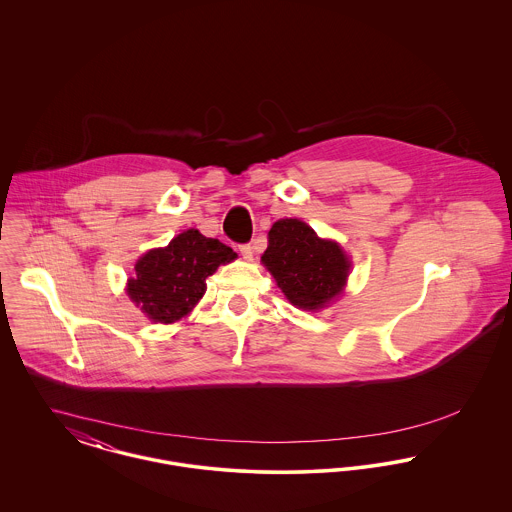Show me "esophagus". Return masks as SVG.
<instances>
[{"instance_id":"1","label":"esophagus","mask_w":512,"mask_h":512,"mask_svg":"<svg viewBox=\"0 0 512 512\" xmlns=\"http://www.w3.org/2000/svg\"><path fill=\"white\" fill-rule=\"evenodd\" d=\"M240 253H242V257H244L245 261H251V257H253V247L249 244L240 245Z\"/></svg>"}]
</instances>
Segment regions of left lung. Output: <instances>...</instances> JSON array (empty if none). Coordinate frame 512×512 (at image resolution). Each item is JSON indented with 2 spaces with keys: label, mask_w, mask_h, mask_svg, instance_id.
<instances>
[{
  "label": "left lung",
  "mask_w": 512,
  "mask_h": 512,
  "mask_svg": "<svg viewBox=\"0 0 512 512\" xmlns=\"http://www.w3.org/2000/svg\"><path fill=\"white\" fill-rule=\"evenodd\" d=\"M261 261L290 303L307 311L322 309L340 295L351 267L340 245L320 240L297 219L272 224Z\"/></svg>",
  "instance_id": "left-lung-1"
}]
</instances>
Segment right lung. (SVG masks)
<instances>
[{
    "label": "right lung",
    "instance_id": "1",
    "mask_svg": "<svg viewBox=\"0 0 512 512\" xmlns=\"http://www.w3.org/2000/svg\"><path fill=\"white\" fill-rule=\"evenodd\" d=\"M236 259L232 247L199 230L178 234L165 249H151L128 282L130 299L155 322H174L192 311L205 292V278Z\"/></svg>",
    "mask_w": 512,
    "mask_h": 512
}]
</instances>
